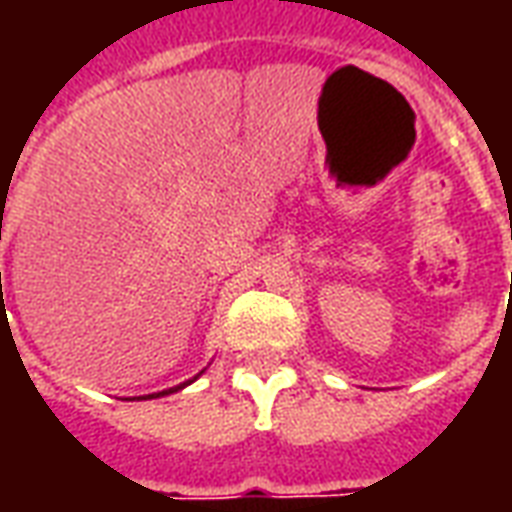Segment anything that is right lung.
Returning <instances> with one entry per match:
<instances>
[{
	"instance_id": "1",
	"label": "right lung",
	"mask_w": 512,
	"mask_h": 512,
	"mask_svg": "<svg viewBox=\"0 0 512 512\" xmlns=\"http://www.w3.org/2000/svg\"><path fill=\"white\" fill-rule=\"evenodd\" d=\"M191 384V381H189ZM180 386H186V384H180ZM180 386H175V389H167V392H158V395H169V392H178ZM158 395H147V397H158Z\"/></svg>"
}]
</instances>
